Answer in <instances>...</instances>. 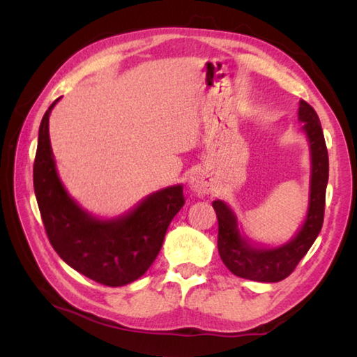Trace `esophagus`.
<instances>
[{"instance_id":"esophagus-1","label":"esophagus","mask_w":357,"mask_h":357,"mask_svg":"<svg viewBox=\"0 0 357 357\" xmlns=\"http://www.w3.org/2000/svg\"><path fill=\"white\" fill-rule=\"evenodd\" d=\"M190 189L197 193V195H209L213 192V183H211V178L208 173L204 172H197L192 174L190 178Z\"/></svg>"}]
</instances>
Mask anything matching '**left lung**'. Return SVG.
<instances>
[{"instance_id": "1", "label": "left lung", "mask_w": 357, "mask_h": 357, "mask_svg": "<svg viewBox=\"0 0 357 357\" xmlns=\"http://www.w3.org/2000/svg\"><path fill=\"white\" fill-rule=\"evenodd\" d=\"M299 121L310 143V197L305 220L293 239L277 247L252 244L239 231L236 215L225 203L213 202L219 220L217 249L222 261L234 275L255 282H280L293 273L296 266L321 231L324 219L326 185L329 178V157L321 123L313 107L299 102Z\"/></svg>"}]
</instances>
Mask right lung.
<instances>
[{"label":"right lung","mask_w":357,"mask_h":357,"mask_svg":"<svg viewBox=\"0 0 357 357\" xmlns=\"http://www.w3.org/2000/svg\"><path fill=\"white\" fill-rule=\"evenodd\" d=\"M40 121L33 181L48 241L70 268L102 285L123 287L146 273L159 255L167 228L184 206L183 185L151 193L128 214L96 219L72 200L56 173L48 137V118Z\"/></svg>","instance_id":"right-lung-1"}]
</instances>
